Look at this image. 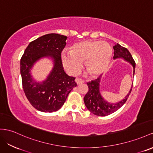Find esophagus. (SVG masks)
Returning <instances> with one entry per match:
<instances>
[{"instance_id":"34e87169","label":"esophagus","mask_w":153,"mask_h":153,"mask_svg":"<svg viewBox=\"0 0 153 153\" xmlns=\"http://www.w3.org/2000/svg\"><path fill=\"white\" fill-rule=\"evenodd\" d=\"M75 81H76V82L77 85L81 84V83H84V81H83V79H81V78H79V77H76Z\"/></svg>"}]
</instances>
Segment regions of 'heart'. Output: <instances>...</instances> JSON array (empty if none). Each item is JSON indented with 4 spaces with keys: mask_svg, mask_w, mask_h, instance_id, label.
Here are the masks:
<instances>
[{
    "mask_svg": "<svg viewBox=\"0 0 153 153\" xmlns=\"http://www.w3.org/2000/svg\"><path fill=\"white\" fill-rule=\"evenodd\" d=\"M112 55V49L108 43L100 41H85L74 45L69 56L64 55L62 62L65 68L72 74H76L85 62V70L92 77L102 74L107 70Z\"/></svg>",
    "mask_w": 153,
    "mask_h": 153,
    "instance_id": "heart-1",
    "label": "heart"
}]
</instances>
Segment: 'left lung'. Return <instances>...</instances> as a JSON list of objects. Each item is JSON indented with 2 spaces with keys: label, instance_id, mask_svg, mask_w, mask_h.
<instances>
[{
  "label": "left lung",
  "instance_id": "8db88e82",
  "mask_svg": "<svg viewBox=\"0 0 153 153\" xmlns=\"http://www.w3.org/2000/svg\"><path fill=\"white\" fill-rule=\"evenodd\" d=\"M113 48H114L113 58L114 59L117 58H123L125 61L130 62L133 66L134 69L133 74L134 75L136 63L129 51L117 43L113 46ZM101 77V76L97 77L96 79L88 82L87 83L88 87V91L84 97V102L85 106L92 114L99 116H105L116 112L123 106L130 95L132 87L125 99L121 100L120 102L115 104L109 103L104 100L100 94V83Z\"/></svg>",
  "mask_w": 153,
  "mask_h": 153
}]
</instances>
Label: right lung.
I'll return each mask as SVG.
<instances>
[{"label":"right lung","instance_id":"right-lung-1","mask_svg":"<svg viewBox=\"0 0 153 153\" xmlns=\"http://www.w3.org/2000/svg\"><path fill=\"white\" fill-rule=\"evenodd\" d=\"M67 37L57 33L42 36L31 42L21 59L22 88L30 104L44 112L58 111L67 98L70 91L77 86L76 77L64 71L61 53ZM53 58L54 66L47 79L42 83L34 82L30 70L34 62L43 56Z\"/></svg>","mask_w":153,"mask_h":153}]
</instances>
